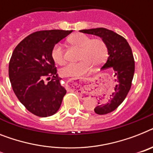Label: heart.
<instances>
[{
	"label": "heart",
	"instance_id": "b5f03b06",
	"mask_svg": "<svg viewBox=\"0 0 153 153\" xmlns=\"http://www.w3.org/2000/svg\"><path fill=\"white\" fill-rule=\"evenodd\" d=\"M71 45L80 48L78 63H71L60 69V74L66 77H79L89 72L92 66L99 67L106 61L108 49L105 41L101 38H93L82 33H76L68 39ZM51 56L56 64H64V50L59 43L52 48Z\"/></svg>",
	"mask_w": 153,
	"mask_h": 153
}]
</instances>
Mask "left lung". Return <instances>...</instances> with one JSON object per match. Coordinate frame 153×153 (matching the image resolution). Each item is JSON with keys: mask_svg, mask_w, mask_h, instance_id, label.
<instances>
[{"mask_svg": "<svg viewBox=\"0 0 153 153\" xmlns=\"http://www.w3.org/2000/svg\"><path fill=\"white\" fill-rule=\"evenodd\" d=\"M80 32L99 36L105 41L108 49V58L101 69L111 68L115 82V89L109 95L99 98L94 111L105 115L117 108L130 91L134 74V59L127 41L123 36L103 27L82 30Z\"/></svg>", "mask_w": 153, "mask_h": 153, "instance_id": "8db88e82", "label": "left lung"}]
</instances>
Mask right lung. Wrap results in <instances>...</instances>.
Returning a JSON list of instances; mask_svg holds the SVG:
<instances>
[{
    "mask_svg": "<svg viewBox=\"0 0 153 153\" xmlns=\"http://www.w3.org/2000/svg\"><path fill=\"white\" fill-rule=\"evenodd\" d=\"M72 30L34 32L21 41L12 53L8 75L12 89L26 108L39 117L54 115L67 93L57 76L51 51ZM52 78L46 83L47 80Z\"/></svg>",
    "mask_w": 153,
    "mask_h": 153,
    "instance_id": "obj_1",
    "label": "right lung"
}]
</instances>
